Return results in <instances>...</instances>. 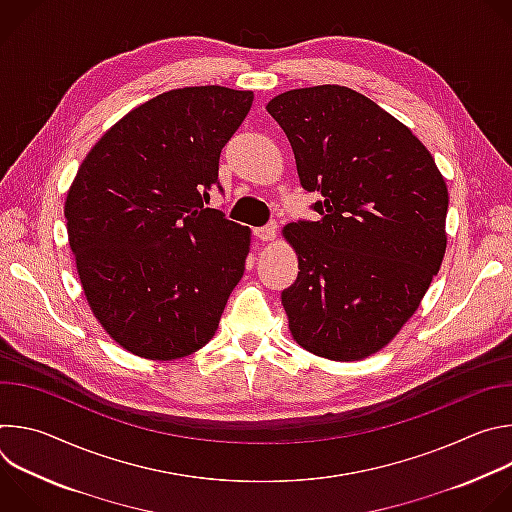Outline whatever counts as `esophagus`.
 Segmentation results:
<instances>
[{
  "mask_svg": "<svg viewBox=\"0 0 512 512\" xmlns=\"http://www.w3.org/2000/svg\"><path fill=\"white\" fill-rule=\"evenodd\" d=\"M253 235L259 239V241H273L275 235H277V225L275 223H269L265 227H257L253 229Z\"/></svg>",
  "mask_w": 512,
  "mask_h": 512,
  "instance_id": "obj_1",
  "label": "esophagus"
}]
</instances>
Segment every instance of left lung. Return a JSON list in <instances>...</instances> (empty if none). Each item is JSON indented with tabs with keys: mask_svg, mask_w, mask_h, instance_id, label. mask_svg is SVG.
Listing matches in <instances>:
<instances>
[{
	"mask_svg": "<svg viewBox=\"0 0 512 512\" xmlns=\"http://www.w3.org/2000/svg\"><path fill=\"white\" fill-rule=\"evenodd\" d=\"M300 184L320 192V221L283 229L300 261L281 291L306 350L360 360L413 316L446 253L448 188L425 145L369 97L320 85L277 95Z\"/></svg>",
	"mask_w": 512,
	"mask_h": 512,
	"instance_id": "8db88e82",
	"label": "left lung"
}]
</instances>
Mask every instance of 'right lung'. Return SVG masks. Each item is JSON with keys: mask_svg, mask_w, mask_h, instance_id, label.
<instances>
[{"mask_svg": "<svg viewBox=\"0 0 512 512\" xmlns=\"http://www.w3.org/2000/svg\"><path fill=\"white\" fill-rule=\"evenodd\" d=\"M251 91L186 87L117 121L89 152L66 231L95 318L125 350L172 360L216 332L245 271L251 231L206 208Z\"/></svg>", "mask_w": 512, "mask_h": 512, "instance_id": "1", "label": "right lung"}]
</instances>
